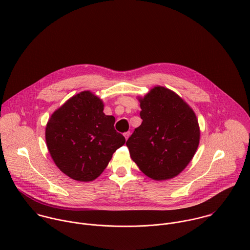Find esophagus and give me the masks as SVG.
Here are the masks:
<instances>
[{
  "instance_id": "obj_1",
  "label": "esophagus",
  "mask_w": 250,
  "mask_h": 250,
  "mask_svg": "<svg viewBox=\"0 0 250 250\" xmlns=\"http://www.w3.org/2000/svg\"><path fill=\"white\" fill-rule=\"evenodd\" d=\"M129 135H130V132H129V131H126V132H125V133H124V136L125 137V139H126V140L128 139Z\"/></svg>"
}]
</instances>
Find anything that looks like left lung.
<instances>
[{"label": "left lung", "mask_w": 250, "mask_h": 250, "mask_svg": "<svg viewBox=\"0 0 250 250\" xmlns=\"http://www.w3.org/2000/svg\"><path fill=\"white\" fill-rule=\"evenodd\" d=\"M142 124L126 141L139 170L154 181L181 174L192 160L200 139L195 113L174 91L153 87L138 97Z\"/></svg>", "instance_id": "left-lung-1"}]
</instances>
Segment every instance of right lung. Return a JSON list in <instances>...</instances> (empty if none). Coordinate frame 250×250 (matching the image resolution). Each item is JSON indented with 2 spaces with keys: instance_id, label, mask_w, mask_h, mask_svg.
Returning a JSON list of instances; mask_svg holds the SVG:
<instances>
[{
  "instance_id": "1",
  "label": "right lung",
  "mask_w": 250,
  "mask_h": 250,
  "mask_svg": "<svg viewBox=\"0 0 250 250\" xmlns=\"http://www.w3.org/2000/svg\"><path fill=\"white\" fill-rule=\"evenodd\" d=\"M103 101L82 91L56 110L46 125L49 153L57 167L78 182H91L106 169L125 138L115 129V117L104 114Z\"/></svg>"
}]
</instances>
